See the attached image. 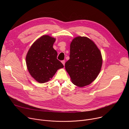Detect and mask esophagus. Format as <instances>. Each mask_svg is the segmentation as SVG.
Wrapping results in <instances>:
<instances>
[{"mask_svg": "<svg viewBox=\"0 0 129 129\" xmlns=\"http://www.w3.org/2000/svg\"><path fill=\"white\" fill-rule=\"evenodd\" d=\"M61 62H62V63L63 64V65L64 66V65H65V61H64V60L62 61H61Z\"/></svg>", "mask_w": 129, "mask_h": 129, "instance_id": "esophagus-1", "label": "esophagus"}]
</instances>
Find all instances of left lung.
Wrapping results in <instances>:
<instances>
[{
    "label": "left lung",
    "instance_id": "obj_1",
    "mask_svg": "<svg viewBox=\"0 0 129 129\" xmlns=\"http://www.w3.org/2000/svg\"><path fill=\"white\" fill-rule=\"evenodd\" d=\"M69 57L65 67L73 84L83 87L96 79L102 68L103 58L92 40L86 37L75 38L70 45Z\"/></svg>",
    "mask_w": 129,
    "mask_h": 129
}]
</instances>
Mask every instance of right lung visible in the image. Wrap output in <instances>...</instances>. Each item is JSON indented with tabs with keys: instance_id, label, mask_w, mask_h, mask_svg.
<instances>
[{
	"instance_id": "obj_1",
	"label": "right lung",
	"mask_w": 129,
	"mask_h": 129,
	"mask_svg": "<svg viewBox=\"0 0 129 129\" xmlns=\"http://www.w3.org/2000/svg\"><path fill=\"white\" fill-rule=\"evenodd\" d=\"M56 38L43 35L29 48L26 56V64L30 76L39 83L50 80L57 70L64 67L57 59V52L53 48Z\"/></svg>"
}]
</instances>
